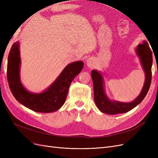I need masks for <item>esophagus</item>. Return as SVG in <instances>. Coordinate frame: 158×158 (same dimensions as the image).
Instances as JSON below:
<instances>
[{"mask_svg": "<svg viewBox=\"0 0 158 158\" xmlns=\"http://www.w3.org/2000/svg\"><path fill=\"white\" fill-rule=\"evenodd\" d=\"M87 66H89V67H92V66H94V60L92 58H89L87 59Z\"/></svg>", "mask_w": 158, "mask_h": 158, "instance_id": "obj_1", "label": "esophagus"}]
</instances>
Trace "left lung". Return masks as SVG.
<instances>
[{
    "label": "left lung",
    "instance_id": "left-lung-1",
    "mask_svg": "<svg viewBox=\"0 0 158 158\" xmlns=\"http://www.w3.org/2000/svg\"><path fill=\"white\" fill-rule=\"evenodd\" d=\"M137 55L140 59L143 70L145 73V82L140 95L130 103H123L110 100L104 90V81L102 74L96 70L92 71V78L94 84V101L98 108L102 113L109 114H115L127 113L135 108L144 99L149 90L152 81V52L148 43L144 41L139 44L136 49Z\"/></svg>",
    "mask_w": 158,
    "mask_h": 158
}]
</instances>
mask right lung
I'll list each match as a JSON object with an SVG mask.
<instances>
[{"label": "right lung", "instance_id": "right-lung-1", "mask_svg": "<svg viewBox=\"0 0 158 158\" xmlns=\"http://www.w3.org/2000/svg\"><path fill=\"white\" fill-rule=\"evenodd\" d=\"M20 44L12 45L8 57L7 79L14 97L23 106L33 111L51 113L59 109L65 102L72 81L82 71L84 63L76 61L68 64L55 82L44 92L31 93L20 82Z\"/></svg>", "mask_w": 158, "mask_h": 158}]
</instances>
